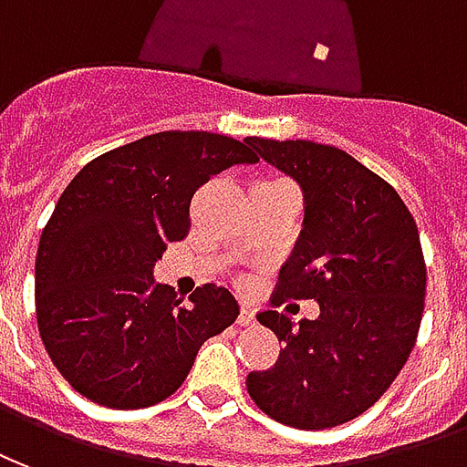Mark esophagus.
Returning <instances> with one entry per match:
<instances>
[{"instance_id":"obj_1","label":"esophagus","mask_w":467,"mask_h":467,"mask_svg":"<svg viewBox=\"0 0 467 467\" xmlns=\"http://www.w3.org/2000/svg\"><path fill=\"white\" fill-rule=\"evenodd\" d=\"M251 323H256V311L251 306H244L241 316H238V326H251Z\"/></svg>"}]
</instances>
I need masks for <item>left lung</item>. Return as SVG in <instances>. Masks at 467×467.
I'll return each mask as SVG.
<instances>
[{"instance_id": "8db88e82", "label": "left lung", "mask_w": 467, "mask_h": 467, "mask_svg": "<svg viewBox=\"0 0 467 467\" xmlns=\"http://www.w3.org/2000/svg\"><path fill=\"white\" fill-rule=\"evenodd\" d=\"M246 144L304 193V226L274 306H321L316 321L301 323L258 313L284 348L274 368L248 373V396L301 431L348 423L386 393L415 346L425 298L415 221L390 183L336 146L258 136Z\"/></svg>"}]
</instances>
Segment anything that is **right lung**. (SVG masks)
<instances>
[{"mask_svg":"<svg viewBox=\"0 0 467 467\" xmlns=\"http://www.w3.org/2000/svg\"><path fill=\"white\" fill-rule=\"evenodd\" d=\"M258 156L231 136L161 131L81 169L39 238L34 294L44 348L74 390L99 406L161 403L196 353L238 318L229 288L206 284L183 306L154 266L189 234L193 193Z\"/></svg>","mask_w":467,"mask_h":467,"instance_id":"obj_1","label":"right lung"}]
</instances>
